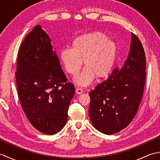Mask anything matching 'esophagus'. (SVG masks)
Here are the masks:
<instances>
[{
	"label": "esophagus",
	"instance_id": "1",
	"mask_svg": "<svg viewBox=\"0 0 160 160\" xmlns=\"http://www.w3.org/2000/svg\"><path fill=\"white\" fill-rule=\"evenodd\" d=\"M82 89H81L80 88H77V89H76V93H77V94H81V93H82Z\"/></svg>",
	"mask_w": 160,
	"mask_h": 160
}]
</instances>
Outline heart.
Returning a JSON list of instances; mask_svg holds the SVG:
<instances>
[{
  "mask_svg": "<svg viewBox=\"0 0 160 160\" xmlns=\"http://www.w3.org/2000/svg\"><path fill=\"white\" fill-rule=\"evenodd\" d=\"M117 58V46L101 32H91L78 36L71 42V49L60 51L59 58L64 69L71 76H76L82 66L84 68L74 78L78 85L86 87L95 78L109 76Z\"/></svg>",
  "mask_w": 160,
  "mask_h": 160,
  "instance_id": "1",
  "label": "heart"
}]
</instances>
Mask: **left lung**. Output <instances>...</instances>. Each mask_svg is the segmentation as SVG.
<instances>
[{
	"mask_svg": "<svg viewBox=\"0 0 160 160\" xmlns=\"http://www.w3.org/2000/svg\"><path fill=\"white\" fill-rule=\"evenodd\" d=\"M130 49L123 66L89 93L91 122L104 134L113 135L127 127L143 96L146 56L140 40L132 33Z\"/></svg>",
	"mask_w": 160,
	"mask_h": 160,
	"instance_id": "left-lung-1",
	"label": "left lung"
}]
</instances>
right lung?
<instances>
[{
	"mask_svg": "<svg viewBox=\"0 0 160 160\" xmlns=\"http://www.w3.org/2000/svg\"><path fill=\"white\" fill-rule=\"evenodd\" d=\"M51 41L41 27L33 28L20 47L16 71L18 97L25 115L33 127L46 135L63 128L75 93Z\"/></svg>",
	"mask_w": 160,
	"mask_h": 160,
	"instance_id": "obj_1",
	"label": "right lung"
}]
</instances>
